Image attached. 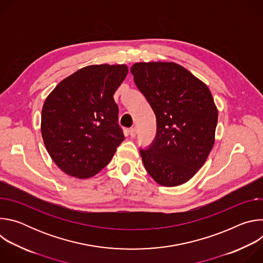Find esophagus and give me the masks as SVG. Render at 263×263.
<instances>
[{"mask_svg":"<svg viewBox=\"0 0 263 263\" xmlns=\"http://www.w3.org/2000/svg\"><path fill=\"white\" fill-rule=\"evenodd\" d=\"M129 132H130V136H131V137H135L136 134H137V129H136V127H132V128L129 130Z\"/></svg>","mask_w":263,"mask_h":263,"instance_id":"1","label":"esophagus"}]
</instances>
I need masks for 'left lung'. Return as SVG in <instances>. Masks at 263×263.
<instances>
[{
    "label": "left lung",
    "instance_id": "obj_1",
    "mask_svg": "<svg viewBox=\"0 0 263 263\" xmlns=\"http://www.w3.org/2000/svg\"><path fill=\"white\" fill-rule=\"evenodd\" d=\"M130 71L156 116L157 133L143 165L158 184L178 186L205 163L215 140L217 108L208 86L174 62H136Z\"/></svg>",
    "mask_w": 263,
    "mask_h": 263
}]
</instances>
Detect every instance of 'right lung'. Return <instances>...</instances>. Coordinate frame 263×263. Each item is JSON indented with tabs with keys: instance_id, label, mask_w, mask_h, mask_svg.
<instances>
[{
	"instance_id": "obj_1",
	"label": "right lung",
	"mask_w": 263,
	"mask_h": 263,
	"mask_svg": "<svg viewBox=\"0 0 263 263\" xmlns=\"http://www.w3.org/2000/svg\"><path fill=\"white\" fill-rule=\"evenodd\" d=\"M127 73L126 64L88 65L63 79L47 97L42 135L52 160L66 175L95 176L124 141L114 95Z\"/></svg>"
}]
</instances>
